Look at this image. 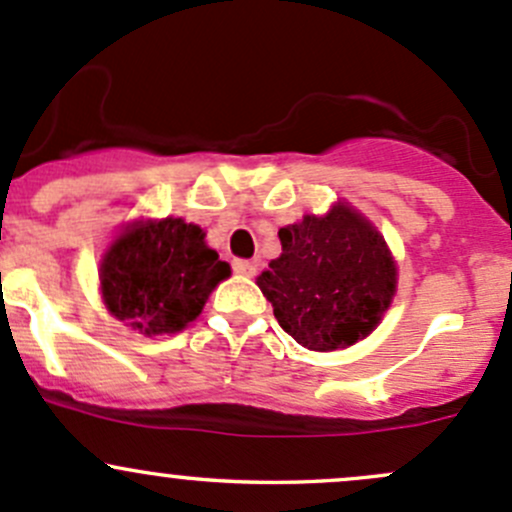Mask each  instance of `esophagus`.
Masks as SVG:
<instances>
[{"label":"esophagus","instance_id":"1","mask_svg":"<svg viewBox=\"0 0 512 512\" xmlns=\"http://www.w3.org/2000/svg\"><path fill=\"white\" fill-rule=\"evenodd\" d=\"M232 270H235L237 275L252 277V275H255L257 265H255V262H250V260H232Z\"/></svg>","mask_w":512,"mask_h":512}]
</instances>
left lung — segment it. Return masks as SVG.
I'll return each mask as SVG.
<instances>
[{
  "mask_svg": "<svg viewBox=\"0 0 512 512\" xmlns=\"http://www.w3.org/2000/svg\"><path fill=\"white\" fill-rule=\"evenodd\" d=\"M282 255L257 277L280 327L302 347H352L379 324L396 292L386 242L349 205L280 230Z\"/></svg>",
  "mask_w": 512,
  "mask_h": 512,
  "instance_id": "1",
  "label": "left lung"
}]
</instances>
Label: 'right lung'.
<instances>
[{"mask_svg":"<svg viewBox=\"0 0 512 512\" xmlns=\"http://www.w3.org/2000/svg\"><path fill=\"white\" fill-rule=\"evenodd\" d=\"M225 277L230 265L205 245V232L180 218L128 227L101 262L106 307L146 334L180 332Z\"/></svg>","mask_w":512,"mask_h":512,"instance_id":"obj_1","label":"right lung"}]
</instances>
